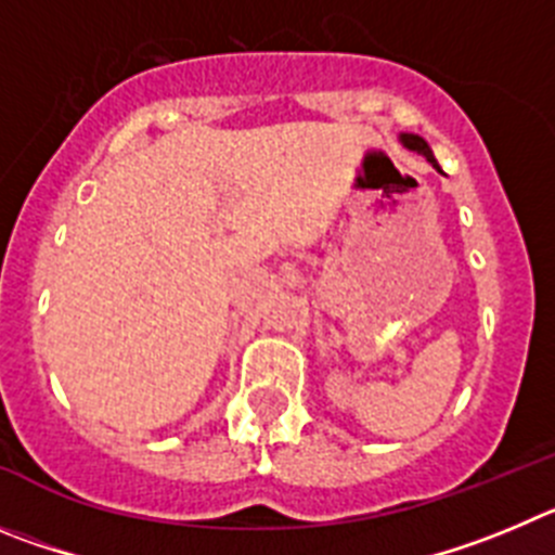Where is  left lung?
<instances>
[{
	"label": "left lung",
	"mask_w": 555,
	"mask_h": 555,
	"mask_svg": "<svg viewBox=\"0 0 555 555\" xmlns=\"http://www.w3.org/2000/svg\"><path fill=\"white\" fill-rule=\"evenodd\" d=\"M401 141H403V146H409V149H414V152L426 154L428 163H434V168H439L437 159H434V154H431V149H428V143L423 141L421 134H401Z\"/></svg>",
	"instance_id": "obj_1"
}]
</instances>
